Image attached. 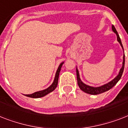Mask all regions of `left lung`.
Listing matches in <instances>:
<instances>
[{"instance_id": "8db88e82", "label": "left lung", "mask_w": 128, "mask_h": 128, "mask_svg": "<svg viewBox=\"0 0 128 128\" xmlns=\"http://www.w3.org/2000/svg\"><path fill=\"white\" fill-rule=\"evenodd\" d=\"M112 30L117 35V39L118 41L119 42L120 45L122 46V48H123V46H122V44L121 40H120V38L119 36V34H118V33L116 30L115 27L114 25H112ZM124 61H123V65H122V67L120 69V71L119 72V74L112 81H111L109 83H108V84H105V85L102 86L100 87H92V86H89L86 85L85 84H84L83 82L81 81L80 78V76H79V72H78V70L76 69V75H77V81H78V84L79 86V87L81 90H82V91H84V92L87 94H92V95H97V94H100L103 93V92H105L108 91V90H109L112 88H113L116 84H117L118 82L120 80V78H121L122 76V74H123L124 72V65H125V55H124Z\"/></svg>"}]
</instances>
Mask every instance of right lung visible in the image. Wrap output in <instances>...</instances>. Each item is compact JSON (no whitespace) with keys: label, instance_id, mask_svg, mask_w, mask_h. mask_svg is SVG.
I'll list each match as a JSON object with an SVG mask.
<instances>
[{"label":"right lung","instance_id":"add662e5","mask_svg":"<svg viewBox=\"0 0 128 128\" xmlns=\"http://www.w3.org/2000/svg\"><path fill=\"white\" fill-rule=\"evenodd\" d=\"M64 64V62H62L60 64V66L58 67V70L56 71V76H55V78H54V82L52 83V84L50 86V87H48L47 89L44 90H42V91L36 92H34V93L32 94H26L25 95L26 96H28V97L30 98H41L43 97L44 96H46V94H48L50 92H52L53 90H55L56 87H57V85H58V77H59V74H60V70H61V67H62V64Z\"/></svg>","mask_w":128,"mask_h":128}]
</instances>
